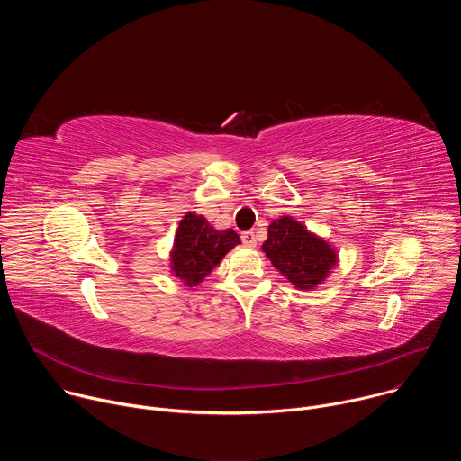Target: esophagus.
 <instances>
[{"label": "esophagus", "mask_w": 461, "mask_h": 461, "mask_svg": "<svg viewBox=\"0 0 461 461\" xmlns=\"http://www.w3.org/2000/svg\"><path fill=\"white\" fill-rule=\"evenodd\" d=\"M240 239H242V244L248 246V248H255L257 246V237H255L253 231H242Z\"/></svg>", "instance_id": "1"}]
</instances>
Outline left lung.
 <instances>
[{"mask_svg":"<svg viewBox=\"0 0 461 461\" xmlns=\"http://www.w3.org/2000/svg\"><path fill=\"white\" fill-rule=\"evenodd\" d=\"M262 251L283 277L304 292L322 285L339 262L330 242L290 215H283L268 226V239L262 242Z\"/></svg>","mask_w":461,"mask_h":461,"instance_id":"obj_1","label":"left lung"}]
</instances>
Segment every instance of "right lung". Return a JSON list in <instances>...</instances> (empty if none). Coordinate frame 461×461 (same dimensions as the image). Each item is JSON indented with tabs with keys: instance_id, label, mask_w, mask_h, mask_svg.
<instances>
[{
	"instance_id": "right-lung-1",
	"label": "right lung",
	"mask_w": 461,
	"mask_h": 461,
	"mask_svg": "<svg viewBox=\"0 0 461 461\" xmlns=\"http://www.w3.org/2000/svg\"><path fill=\"white\" fill-rule=\"evenodd\" d=\"M237 244L240 239L233 230H215L206 217L187 212L169 251L171 274L187 288L199 286Z\"/></svg>"
}]
</instances>
